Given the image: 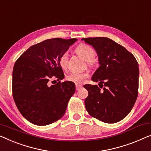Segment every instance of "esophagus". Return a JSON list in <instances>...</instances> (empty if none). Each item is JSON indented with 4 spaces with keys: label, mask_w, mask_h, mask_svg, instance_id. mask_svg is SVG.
I'll list each match as a JSON object with an SVG mask.
<instances>
[{
    "label": "esophagus",
    "mask_w": 151,
    "mask_h": 151,
    "mask_svg": "<svg viewBox=\"0 0 151 151\" xmlns=\"http://www.w3.org/2000/svg\"><path fill=\"white\" fill-rule=\"evenodd\" d=\"M81 88H82V86H81V85H78V84H76V90H78Z\"/></svg>",
    "instance_id": "34e87169"
}]
</instances>
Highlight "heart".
I'll return each instance as SVG.
<instances>
[{"mask_svg": "<svg viewBox=\"0 0 151 151\" xmlns=\"http://www.w3.org/2000/svg\"><path fill=\"white\" fill-rule=\"evenodd\" d=\"M76 51L81 58L86 61H88L89 64H92V61L94 59L95 55H96L94 48L88 44H81L77 46ZM68 58V52H63L59 57V65L63 69H65L67 68ZM88 74L85 73H72L69 75H68L66 78L68 81L75 83V84H81L88 78Z\"/></svg>", "mask_w": 151, "mask_h": 151, "instance_id": "heart-1", "label": "heart"}]
</instances>
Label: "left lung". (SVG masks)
I'll list each match as a JSON object with an SVG mask.
<instances>
[{
    "label": "left lung",
    "instance_id": "left-lung-1",
    "mask_svg": "<svg viewBox=\"0 0 151 151\" xmlns=\"http://www.w3.org/2000/svg\"><path fill=\"white\" fill-rule=\"evenodd\" d=\"M82 40L94 47L100 65L92 77L93 81L99 83V87L90 84L83 86L88 91L85 100L87 111L103 122H118L128 115L136 101L138 63L133 54L109 38L88 37Z\"/></svg>",
    "mask_w": 151,
    "mask_h": 151
}]
</instances>
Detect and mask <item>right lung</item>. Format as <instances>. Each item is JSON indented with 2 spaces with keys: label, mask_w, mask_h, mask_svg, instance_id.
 Segmentation results:
<instances>
[{
  "label": "right lung",
  "mask_w": 151,
  "mask_h": 151,
  "mask_svg": "<svg viewBox=\"0 0 151 151\" xmlns=\"http://www.w3.org/2000/svg\"><path fill=\"white\" fill-rule=\"evenodd\" d=\"M77 40L76 38L48 39L31 46L17 59L13 69L12 92L19 111L29 122L39 126L52 124L64 115L75 92L64 78L59 59ZM59 82L49 86L50 78Z\"/></svg>",
  "instance_id": "1"
}]
</instances>
